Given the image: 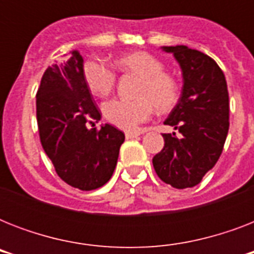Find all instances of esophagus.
<instances>
[{"mask_svg": "<svg viewBox=\"0 0 254 254\" xmlns=\"http://www.w3.org/2000/svg\"><path fill=\"white\" fill-rule=\"evenodd\" d=\"M138 133H135V131H127V133H125V137H127V139L135 138V137H138Z\"/></svg>", "mask_w": 254, "mask_h": 254, "instance_id": "34e87169", "label": "esophagus"}]
</instances>
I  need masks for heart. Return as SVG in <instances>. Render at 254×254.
I'll return each instance as SVG.
<instances>
[{
  "label": "heart",
  "instance_id": "obj_1",
  "mask_svg": "<svg viewBox=\"0 0 254 254\" xmlns=\"http://www.w3.org/2000/svg\"><path fill=\"white\" fill-rule=\"evenodd\" d=\"M115 64L123 72L139 76L141 81L137 89L138 99H113L104 104L103 113L112 125L133 130L150 117L153 108L169 112L177 105L181 95L177 79L165 72L162 62L151 54L129 53L119 58ZM83 75L88 89L99 97L109 95L115 87V72L101 62L88 61L83 67Z\"/></svg>",
  "mask_w": 254,
  "mask_h": 254
}]
</instances>
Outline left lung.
I'll use <instances>...</instances> for the list:
<instances>
[{
  "instance_id": "8db88e82",
  "label": "left lung",
  "mask_w": 254,
  "mask_h": 254,
  "mask_svg": "<svg viewBox=\"0 0 254 254\" xmlns=\"http://www.w3.org/2000/svg\"><path fill=\"white\" fill-rule=\"evenodd\" d=\"M181 65L179 101L165 121L181 137L163 134L165 146L153 158L155 173L175 189L199 185L220 157L229 129L225 76L208 55L187 46H163Z\"/></svg>"
}]
</instances>
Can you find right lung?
<instances>
[{
    "instance_id": "add662e5",
    "label": "right lung",
    "mask_w": 254,
    "mask_h": 254,
    "mask_svg": "<svg viewBox=\"0 0 254 254\" xmlns=\"http://www.w3.org/2000/svg\"><path fill=\"white\" fill-rule=\"evenodd\" d=\"M83 57L69 53L42 76L37 121L43 150L67 185L83 191L104 186L115 171L125 134L109 124L95 127L101 115L83 75Z\"/></svg>"
}]
</instances>
